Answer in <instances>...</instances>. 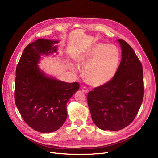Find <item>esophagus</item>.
<instances>
[{"label":"esophagus","mask_w":158,"mask_h":158,"mask_svg":"<svg viewBox=\"0 0 158 158\" xmlns=\"http://www.w3.org/2000/svg\"><path fill=\"white\" fill-rule=\"evenodd\" d=\"M81 89H82V91H84V92H85V93H88V92H89V89H88L87 88L85 87H81Z\"/></svg>","instance_id":"34e87169"}]
</instances>
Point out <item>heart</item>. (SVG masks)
Returning <instances> with one entry per match:
<instances>
[{
    "label": "heart",
    "instance_id": "b5f03b06",
    "mask_svg": "<svg viewBox=\"0 0 158 158\" xmlns=\"http://www.w3.org/2000/svg\"><path fill=\"white\" fill-rule=\"evenodd\" d=\"M77 64L84 69L86 82L94 87L108 83L115 76L121 61L118 48L113 45L97 43L85 53L75 56ZM72 70L77 71L74 67Z\"/></svg>",
    "mask_w": 158,
    "mask_h": 158
}]
</instances>
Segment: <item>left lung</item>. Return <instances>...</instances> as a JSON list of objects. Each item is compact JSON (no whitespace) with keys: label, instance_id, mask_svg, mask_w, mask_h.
Masks as SVG:
<instances>
[{"label":"left lung","instance_id":"left-lung-1","mask_svg":"<svg viewBox=\"0 0 158 158\" xmlns=\"http://www.w3.org/2000/svg\"><path fill=\"white\" fill-rule=\"evenodd\" d=\"M122 60L111 81L97 87L87 94L93 123L104 130L117 131L134 121L144 96L143 66L134 50L118 40Z\"/></svg>","mask_w":158,"mask_h":158}]
</instances>
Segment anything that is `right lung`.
I'll return each instance as SVG.
<instances>
[{
	"label": "right lung",
	"instance_id": "right-lung-1",
	"mask_svg": "<svg viewBox=\"0 0 158 158\" xmlns=\"http://www.w3.org/2000/svg\"><path fill=\"white\" fill-rule=\"evenodd\" d=\"M58 42L40 39L28 44L16 67V106L24 122L41 133H50L62 127L67 117V102L80 88L78 82L47 77L37 66L41 54L56 51L53 44Z\"/></svg>",
	"mask_w": 158,
	"mask_h": 158
}]
</instances>
